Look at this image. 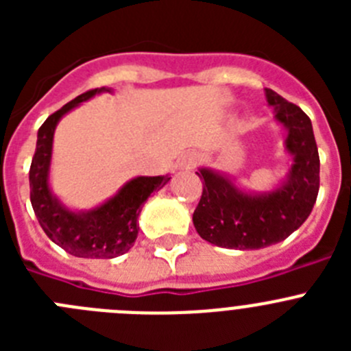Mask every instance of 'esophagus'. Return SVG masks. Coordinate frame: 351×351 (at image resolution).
Returning <instances> with one entry per match:
<instances>
[{
  "mask_svg": "<svg viewBox=\"0 0 351 351\" xmlns=\"http://www.w3.org/2000/svg\"><path fill=\"white\" fill-rule=\"evenodd\" d=\"M195 165H197V154L195 153L184 154L179 161V167H182V169H193Z\"/></svg>",
  "mask_w": 351,
  "mask_h": 351,
  "instance_id": "esophagus-1",
  "label": "esophagus"
}]
</instances>
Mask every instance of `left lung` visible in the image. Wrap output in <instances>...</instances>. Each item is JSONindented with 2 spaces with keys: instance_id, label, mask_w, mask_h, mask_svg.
<instances>
[{
  "instance_id": "left-lung-1",
  "label": "left lung",
  "mask_w": 351,
  "mask_h": 351,
  "mask_svg": "<svg viewBox=\"0 0 351 351\" xmlns=\"http://www.w3.org/2000/svg\"><path fill=\"white\" fill-rule=\"evenodd\" d=\"M278 123L288 130L287 151L293 156L288 179L269 193H246L214 170L200 169L204 191L193 225L207 243L228 250H260L281 243L311 214L320 188V156L311 119L302 108L265 89Z\"/></svg>"
}]
</instances>
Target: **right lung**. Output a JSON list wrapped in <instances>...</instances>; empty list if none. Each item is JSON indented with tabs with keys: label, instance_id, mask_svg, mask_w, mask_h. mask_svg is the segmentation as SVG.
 <instances>
[{
	"label": "right lung",
	"instance_id": "right-lung-1",
	"mask_svg": "<svg viewBox=\"0 0 351 351\" xmlns=\"http://www.w3.org/2000/svg\"><path fill=\"white\" fill-rule=\"evenodd\" d=\"M91 89L56 110L38 130L35 156L29 169V198L40 226L52 243L79 258H116L125 255L138 235V213L142 204L154 190H161L170 181L169 176L135 178L126 182L116 197L88 213H73L51 193L49 167L52 156V138L58 121L96 93Z\"/></svg>",
	"mask_w": 351,
	"mask_h": 351
}]
</instances>
